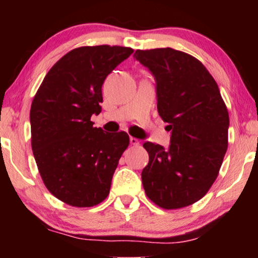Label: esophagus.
Masks as SVG:
<instances>
[{
    "label": "esophagus",
    "mask_w": 258,
    "mask_h": 258,
    "mask_svg": "<svg viewBox=\"0 0 258 258\" xmlns=\"http://www.w3.org/2000/svg\"><path fill=\"white\" fill-rule=\"evenodd\" d=\"M130 144H133V146H140V141L135 139V137H130Z\"/></svg>",
    "instance_id": "esophagus-1"
}]
</instances>
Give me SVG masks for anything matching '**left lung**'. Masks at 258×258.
I'll return each instance as SVG.
<instances>
[{"instance_id": "1", "label": "left lung", "mask_w": 258, "mask_h": 258, "mask_svg": "<svg viewBox=\"0 0 258 258\" xmlns=\"http://www.w3.org/2000/svg\"><path fill=\"white\" fill-rule=\"evenodd\" d=\"M156 81L157 111L171 132L168 149L146 142L147 196L163 209L197 202L216 179L228 149L229 114L216 81L199 59L171 48L134 54Z\"/></svg>"}]
</instances>
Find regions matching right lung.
Listing matches in <instances>:
<instances>
[{
    "label": "right lung",
    "instance_id": "add662e5",
    "mask_svg": "<svg viewBox=\"0 0 258 258\" xmlns=\"http://www.w3.org/2000/svg\"><path fill=\"white\" fill-rule=\"evenodd\" d=\"M134 52L118 45L73 49L52 66L30 109L31 148L47 189L69 206L101 203L129 146L124 132L93 126L105 77Z\"/></svg>",
    "mask_w": 258,
    "mask_h": 258
}]
</instances>
